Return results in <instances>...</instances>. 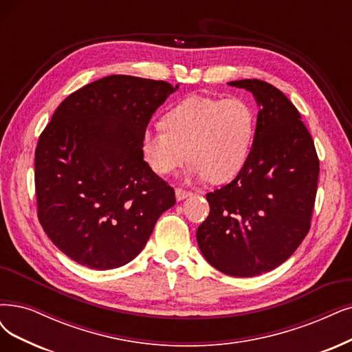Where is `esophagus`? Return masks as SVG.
Segmentation results:
<instances>
[{
	"label": "esophagus",
	"mask_w": 352,
	"mask_h": 352,
	"mask_svg": "<svg viewBox=\"0 0 352 352\" xmlns=\"http://www.w3.org/2000/svg\"><path fill=\"white\" fill-rule=\"evenodd\" d=\"M190 196H191V191H187V190H183V188H175V197H177L178 201L184 200Z\"/></svg>",
	"instance_id": "34e87169"
}]
</instances>
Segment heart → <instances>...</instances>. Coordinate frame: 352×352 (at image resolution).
I'll use <instances>...</instances> for the list:
<instances>
[{
  "instance_id": "heart-1",
  "label": "heart",
  "mask_w": 352,
  "mask_h": 352,
  "mask_svg": "<svg viewBox=\"0 0 352 352\" xmlns=\"http://www.w3.org/2000/svg\"><path fill=\"white\" fill-rule=\"evenodd\" d=\"M164 127L143 130V158L156 174H171L188 160V177L222 184L250 158L256 117L242 98L188 96L164 116Z\"/></svg>"
}]
</instances>
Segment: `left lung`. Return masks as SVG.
Wrapping results in <instances>:
<instances>
[{"label":"left lung","mask_w":352,"mask_h":352,"mask_svg":"<svg viewBox=\"0 0 352 352\" xmlns=\"http://www.w3.org/2000/svg\"><path fill=\"white\" fill-rule=\"evenodd\" d=\"M252 93L256 127L236 178L206 194L210 213L197 229L206 261L232 277L281 265L310 229L319 160L300 113L281 91L259 80L228 82Z\"/></svg>","instance_id":"8db88e82"}]
</instances>
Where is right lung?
I'll return each instance as SVG.
<instances>
[{"label": "right lung", "mask_w": 352, "mask_h": 352, "mask_svg": "<svg viewBox=\"0 0 352 352\" xmlns=\"http://www.w3.org/2000/svg\"><path fill=\"white\" fill-rule=\"evenodd\" d=\"M165 81L110 75L65 98L37 142V216L72 261L113 270L132 261L174 188L143 161L152 114L178 89Z\"/></svg>", "instance_id": "1"}]
</instances>
